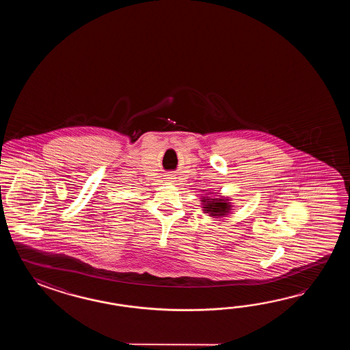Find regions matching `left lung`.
<instances>
[{
	"mask_svg": "<svg viewBox=\"0 0 350 350\" xmlns=\"http://www.w3.org/2000/svg\"><path fill=\"white\" fill-rule=\"evenodd\" d=\"M202 210L210 216H225L230 213V202L228 199H211V198H202Z\"/></svg>",
	"mask_w": 350,
	"mask_h": 350,
	"instance_id": "1",
	"label": "left lung"
}]
</instances>
